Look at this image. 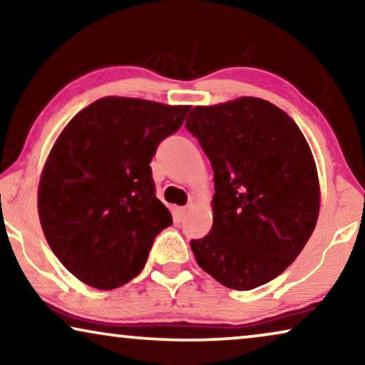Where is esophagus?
<instances>
[{
  "instance_id": "obj_1",
  "label": "esophagus",
  "mask_w": 365,
  "mask_h": 365,
  "mask_svg": "<svg viewBox=\"0 0 365 365\" xmlns=\"http://www.w3.org/2000/svg\"><path fill=\"white\" fill-rule=\"evenodd\" d=\"M189 207H191V204H187V206L179 207V214H181V216H186V212L189 211Z\"/></svg>"
}]
</instances>
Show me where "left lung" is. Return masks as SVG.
Masks as SVG:
<instances>
[{"instance_id": "1", "label": "left lung", "mask_w": 365, "mask_h": 365, "mask_svg": "<svg viewBox=\"0 0 365 365\" xmlns=\"http://www.w3.org/2000/svg\"><path fill=\"white\" fill-rule=\"evenodd\" d=\"M186 128L214 171L212 227L191 241L202 271L236 291L262 286L291 266L316 227L321 186L304 134L261 98L196 106Z\"/></svg>"}]
</instances>
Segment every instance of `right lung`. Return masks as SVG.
Instances as JSON below:
<instances>
[{
	"mask_svg": "<svg viewBox=\"0 0 365 365\" xmlns=\"http://www.w3.org/2000/svg\"><path fill=\"white\" fill-rule=\"evenodd\" d=\"M191 106L106 96L59 134L38 186L44 237L64 267L109 291L136 277L154 237L173 224L149 163Z\"/></svg>",
	"mask_w": 365,
	"mask_h": 365,
	"instance_id": "add662e5",
	"label": "right lung"
}]
</instances>
